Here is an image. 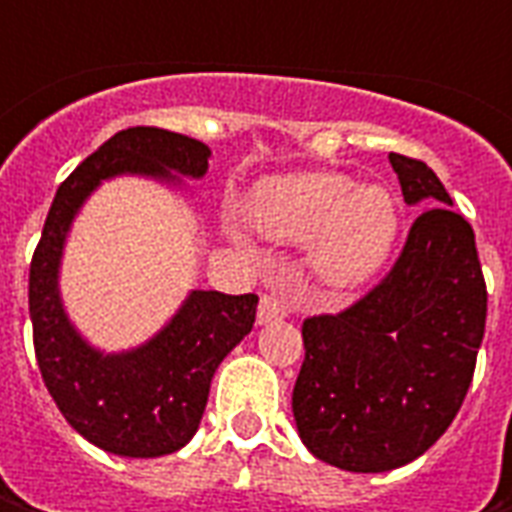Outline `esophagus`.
Segmentation results:
<instances>
[{
  "mask_svg": "<svg viewBox=\"0 0 512 512\" xmlns=\"http://www.w3.org/2000/svg\"><path fill=\"white\" fill-rule=\"evenodd\" d=\"M287 316V302L276 293H265L262 302H259V325H270L276 319H285Z\"/></svg>",
  "mask_w": 512,
  "mask_h": 512,
  "instance_id": "34e87169",
  "label": "esophagus"
}]
</instances>
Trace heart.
Here are the masks:
<instances>
[{
    "mask_svg": "<svg viewBox=\"0 0 512 512\" xmlns=\"http://www.w3.org/2000/svg\"><path fill=\"white\" fill-rule=\"evenodd\" d=\"M247 216L273 242L310 239V265L342 293L379 276L402 230V210L387 187L356 185L336 170L262 179L250 190Z\"/></svg>",
    "mask_w": 512,
    "mask_h": 512,
    "instance_id": "obj_1",
    "label": "heart"
}]
</instances>
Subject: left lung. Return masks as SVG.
<instances>
[{"mask_svg":"<svg viewBox=\"0 0 512 512\" xmlns=\"http://www.w3.org/2000/svg\"><path fill=\"white\" fill-rule=\"evenodd\" d=\"M404 202L424 205L402 256L364 299L302 325L293 419L305 447L350 473H387L442 439L473 382L487 290L470 222L439 176L390 153Z\"/></svg>","mask_w":512,"mask_h":512,"instance_id":"obj_1","label":"left lung"}]
</instances>
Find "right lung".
Wrapping results in <instances>:
<instances>
[{
    "mask_svg": "<svg viewBox=\"0 0 512 512\" xmlns=\"http://www.w3.org/2000/svg\"><path fill=\"white\" fill-rule=\"evenodd\" d=\"M210 148L159 128H128L59 185L30 262L28 305L33 350L45 387L68 424L90 444L128 459H156L182 450L199 430L210 379L227 353L250 333L259 296L190 290L148 342L105 353L70 322L59 270L70 225L102 182L145 176L182 187L202 179Z\"/></svg>",
    "mask_w": 512,
    "mask_h": 512,
    "instance_id": "1",
    "label": "right lung"
}]
</instances>
